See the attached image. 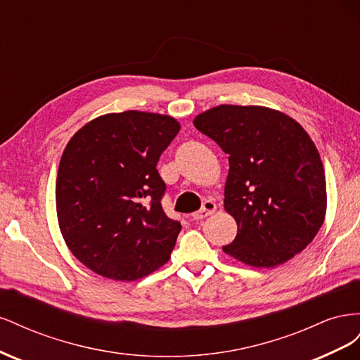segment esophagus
Wrapping results in <instances>:
<instances>
[{
	"mask_svg": "<svg viewBox=\"0 0 360 360\" xmlns=\"http://www.w3.org/2000/svg\"><path fill=\"white\" fill-rule=\"evenodd\" d=\"M214 210H216V204H214V201H212V200H207V201H204V204H202V207H201V210L192 213V217H193V219L200 221V219H204V217H207V216L213 214V213H214Z\"/></svg>",
	"mask_w": 360,
	"mask_h": 360,
	"instance_id": "1",
	"label": "esophagus"
}]
</instances>
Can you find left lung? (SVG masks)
Instances as JSON below:
<instances>
[{
	"label": "left lung",
	"mask_w": 360,
	"mask_h": 360,
	"mask_svg": "<svg viewBox=\"0 0 360 360\" xmlns=\"http://www.w3.org/2000/svg\"><path fill=\"white\" fill-rule=\"evenodd\" d=\"M193 124L230 162L224 207L237 236L224 252L267 269L302 252L328 205L323 162L307 130L270 108L237 105L212 108Z\"/></svg>",
	"instance_id": "1"
}]
</instances>
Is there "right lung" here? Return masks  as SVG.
<instances>
[{
  "mask_svg": "<svg viewBox=\"0 0 360 360\" xmlns=\"http://www.w3.org/2000/svg\"><path fill=\"white\" fill-rule=\"evenodd\" d=\"M179 130L169 115L105 114L64 148L58 225L72 254L94 274L136 281L168 263L181 225L162 209L167 186L156 165Z\"/></svg>",
  "mask_w": 360,
  "mask_h": 360,
  "instance_id": "obj_1",
  "label": "right lung"
}]
</instances>
